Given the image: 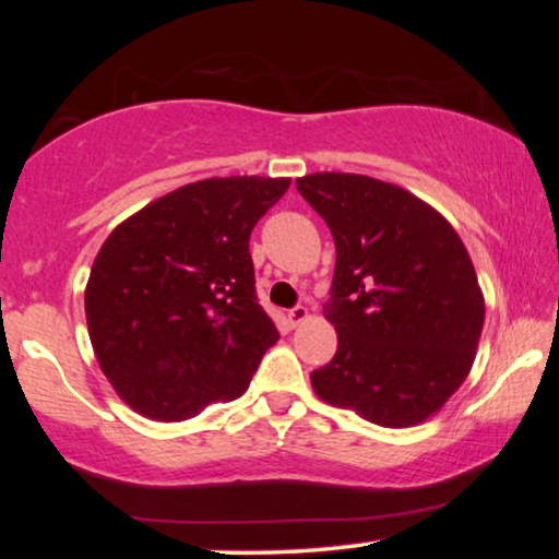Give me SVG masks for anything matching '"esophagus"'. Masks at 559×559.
<instances>
[{"label":"esophagus","instance_id":"1","mask_svg":"<svg viewBox=\"0 0 559 559\" xmlns=\"http://www.w3.org/2000/svg\"><path fill=\"white\" fill-rule=\"evenodd\" d=\"M310 318V313H308V308H302V306H298V308H293V310H288V323L293 325V328H298V325H302L306 323V320Z\"/></svg>","mask_w":559,"mask_h":559}]
</instances>
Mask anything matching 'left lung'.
<instances>
[{"mask_svg":"<svg viewBox=\"0 0 559 559\" xmlns=\"http://www.w3.org/2000/svg\"><path fill=\"white\" fill-rule=\"evenodd\" d=\"M335 239L325 318L337 353L310 374L320 400L386 429L441 412L466 380L486 320L456 229L400 185L353 173L296 179Z\"/></svg>","mask_w":559,"mask_h":559,"instance_id":"left-lung-1","label":"left lung"}]
</instances>
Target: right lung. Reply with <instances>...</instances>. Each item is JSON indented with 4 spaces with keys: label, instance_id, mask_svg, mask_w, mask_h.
<instances>
[{
    "label": "right lung",
    "instance_id": "obj_1",
    "mask_svg": "<svg viewBox=\"0 0 559 559\" xmlns=\"http://www.w3.org/2000/svg\"><path fill=\"white\" fill-rule=\"evenodd\" d=\"M288 177H212L120 222L86 283L93 353L153 421H185L249 390L278 330L259 306L249 236Z\"/></svg>",
    "mask_w": 559,
    "mask_h": 559
}]
</instances>
